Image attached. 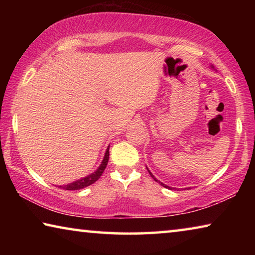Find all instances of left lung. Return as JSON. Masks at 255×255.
I'll list each match as a JSON object with an SVG mask.
<instances>
[{"label":"left lung","mask_w":255,"mask_h":255,"mask_svg":"<svg viewBox=\"0 0 255 255\" xmlns=\"http://www.w3.org/2000/svg\"><path fill=\"white\" fill-rule=\"evenodd\" d=\"M148 172H149V171H148ZM149 174H150V175H152V178H153V179H154L155 181H156V182H158V183H161V185H163V187H165V188H170V187H167V185H165V184H163L162 182H159V181H157L156 179H155V178H154V175H153L152 173H150V172H149Z\"/></svg>","instance_id":"obj_1"}]
</instances>
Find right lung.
Instances as JSON below:
<instances>
[{
	"label": "right lung",
	"instance_id": "obj_1",
	"mask_svg": "<svg viewBox=\"0 0 255 255\" xmlns=\"http://www.w3.org/2000/svg\"><path fill=\"white\" fill-rule=\"evenodd\" d=\"M108 161H109V147H108V149H107L106 155H105V157H103V161L101 163V165L99 166V169L96 172H94V173L88 175L86 178L77 180V181H75V182H72V183L67 184V185H59V188L60 189H65V190H80V189H83V188L89 187V185L93 184L94 182H96V181L100 179V176L102 175L103 171L106 170Z\"/></svg>",
	"mask_w": 255,
	"mask_h": 255
}]
</instances>
